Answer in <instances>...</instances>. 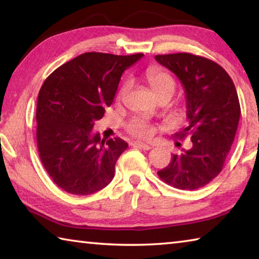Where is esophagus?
<instances>
[{
    "mask_svg": "<svg viewBox=\"0 0 259 259\" xmlns=\"http://www.w3.org/2000/svg\"><path fill=\"white\" fill-rule=\"evenodd\" d=\"M133 146L140 148V150H144V151H148V150H151V148H152V146L148 145V144H144V143H140V142H134Z\"/></svg>",
    "mask_w": 259,
    "mask_h": 259,
    "instance_id": "34e87169",
    "label": "esophagus"
}]
</instances>
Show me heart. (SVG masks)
I'll use <instances>...</instances> for the list:
<instances>
[{
  "mask_svg": "<svg viewBox=\"0 0 259 259\" xmlns=\"http://www.w3.org/2000/svg\"><path fill=\"white\" fill-rule=\"evenodd\" d=\"M144 77H145L146 82L148 83V85H150L153 94L156 96L157 99L164 97V96H168V97L171 98L175 89H176V83H175V80L170 74L159 67H150L144 73ZM128 82H124L122 84L119 94H117V98L123 97L125 91L128 90ZM126 130H128V133L131 136L140 139L150 138L153 134V126L148 122L142 119L131 120L128 125H126Z\"/></svg>",
  "mask_w": 259,
  "mask_h": 259,
  "instance_id": "1",
  "label": "heart"
}]
</instances>
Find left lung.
<instances>
[{
  "instance_id": "left-lung-1",
  "label": "left lung",
  "mask_w": 259,
  "mask_h": 259,
  "mask_svg": "<svg viewBox=\"0 0 259 259\" xmlns=\"http://www.w3.org/2000/svg\"><path fill=\"white\" fill-rule=\"evenodd\" d=\"M155 59L176 74L184 85L188 124L175 136L181 140L191 136L192 140L190 150L174 154L157 175L179 190H198L224 166L239 125L238 93L225 69L204 57L179 52L156 55Z\"/></svg>"
}]
</instances>
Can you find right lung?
<instances>
[{"label": "right lung", "mask_w": 259, "mask_h": 259, "mask_svg": "<svg viewBox=\"0 0 259 259\" xmlns=\"http://www.w3.org/2000/svg\"><path fill=\"white\" fill-rule=\"evenodd\" d=\"M143 56L87 52L46 78L36 106L37 150L61 190L89 195L112 182L128 144L119 137L102 139L91 130L112 105L122 73Z\"/></svg>", "instance_id": "right-lung-1"}]
</instances>
